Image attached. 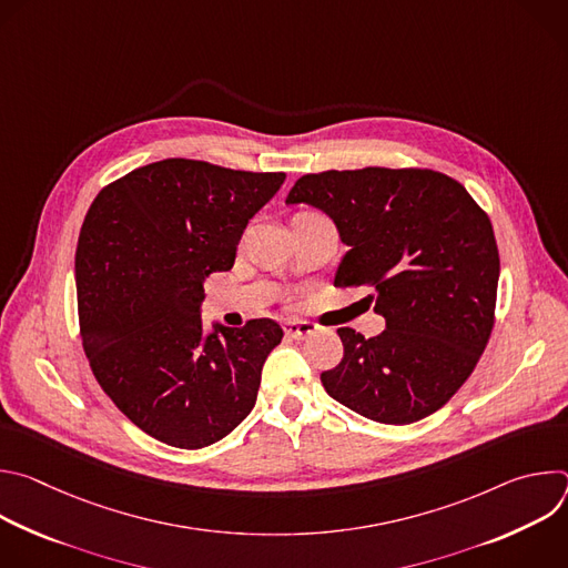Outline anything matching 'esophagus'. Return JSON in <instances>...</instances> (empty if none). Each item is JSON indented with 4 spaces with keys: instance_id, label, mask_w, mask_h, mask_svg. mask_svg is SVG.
Returning a JSON list of instances; mask_svg holds the SVG:
<instances>
[{
    "instance_id": "esophagus-1",
    "label": "esophagus",
    "mask_w": 568,
    "mask_h": 568,
    "mask_svg": "<svg viewBox=\"0 0 568 568\" xmlns=\"http://www.w3.org/2000/svg\"><path fill=\"white\" fill-rule=\"evenodd\" d=\"M283 331L292 339H305L312 333H316V326H314V323H310V321H285Z\"/></svg>"
}]
</instances>
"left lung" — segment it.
Returning a JSON list of instances; mask_svg holds the SVG:
<instances>
[{
	"mask_svg": "<svg viewBox=\"0 0 568 568\" xmlns=\"http://www.w3.org/2000/svg\"><path fill=\"white\" fill-rule=\"evenodd\" d=\"M285 204L326 213L348 252L335 285L373 290L386 331L339 328L344 359L321 373L355 414L412 425L471 375L495 323L499 250L490 217L452 178L420 169L303 175Z\"/></svg>",
	"mask_w": 568,
	"mask_h": 568,
	"instance_id": "left-lung-1",
	"label": "left lung"
}]
</instances>
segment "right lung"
Returning a JSON list of instances; mask_svg holds the SVG:
<instances>
[{
  "label": "right lung",
  "mask_w": 568,
  "mask_h": 568,
  "mask_svg": "<svg viewBox=\"0 0 568 568\" xmlns=\"http://www.w3.org/2000/svg\"><path fill=\"white\" fill-rule=\"evenodd\" d=\"M285 173L231 171L164 159L105 186L75 250L83 348L116 407L148 436L180 449L222 440L256 404L272 318L204 331V281L233 267L247 222Z\"/></svg>",
  "instance_id": "obj_1"
}]
</instances>
